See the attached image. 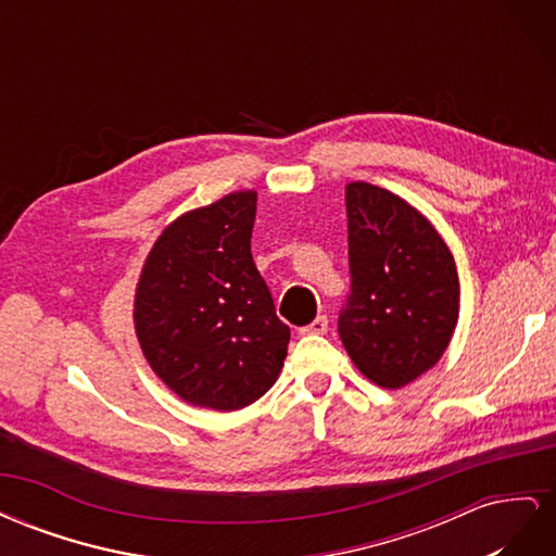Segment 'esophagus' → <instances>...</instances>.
Returning <instances> with one entry per match:
<instances>
[{"mask_svg": "<svg viewBox=\"0 0 556 556\" xmlns=\"http://www.w3.org/2000/svg\"><path fill=\"white\" fill-rule=\"evenodd\" d=\"M327 325H329L327 315H317L311 325L301 327L299 331H301V336H319V333H327Z\"/></svg>", "mask_w": 556, "mask_h": 556, "instance_id": "esophagus-1", "label": "esophagus"}]
</instances>
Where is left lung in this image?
Listing matches in <instances>:
<instances>
[{"label": "left lung", "mask_w": 556, "mask_h": 556, "mask_svg": "<svg viewBox=\"0 0 556 556\" xmlns=\"http://www.w3.org/2000/svg\"><path fill=\"white\" fill-rule=\"evenodd\" d=\"M350 292L339 336L359 371L396 390L441 359L459 317L452 252L422 213L368 182H350Z\"/></svg>", "instance_id": "obj_1"}]
</instances>
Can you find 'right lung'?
<instances>
[{
    "instance_id": "right-lung-1",
    "label": "right lung",
    "mask_w": 556,
    "mask_h": 556,
    "mask_svg": "<svg viewBox=\"0 0 556 556\" xmlns=\"http://www.w3.org/2000/svg\"><path fill=\"white\" fill-rule=\"evenodd\" d=\"M255 211V192H233L185 213L143 266L134 301L143 355L194 406H250L276 382L288 355L290 327L252 262Z\"/></svg>"
}]
</instances>
